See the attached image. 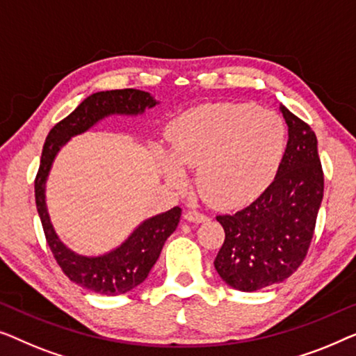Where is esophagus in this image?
I'll return each mask as SVG.
<instances>
[{
    "label": "esophagus",
    "mask_w": 356,
    "mask_h": 356,
    "mask_svg": "<svg viewBox=\"0 0 356 356\" xmlns=\"http://www.w3.org/2000/svg\"><path fill=\"white\" fill-rule=\"evenodd\" d=\"M185 219H187L188 222H204L208 219L207 214L200 213V211H187L185 213Z\"/></svg>",
    "instance_id": "34e87169"
}]
</instances>
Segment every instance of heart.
Listing matches in <instances>:
<instances>
[{
	"label": "heart",
	"instance_id": "b5f03b06",
	"mask_svg": "<svg viewBox=\"0 0 356 356\" xmlns=\"http://www.w3.org/2000/svg\"><path fill=\"white\" fill-rule=\"evenodd\" d=\"M164 176L184 184L182 171L197 169V187L216 207L257 198L276 172L285 126L276 113L254 104H200L169 127Z\"/></svg>",
	"mask_w": 356,
	"mask_h": 356
}]
</instances>
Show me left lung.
Masks as SVG:
<instances>
[{"label":"left lung","mask_w":356,"mask_h":356,"mask_svg":"<svg viewBox=\"0 0 356 356\" xmlns=\"http://www.w3.org/2000/svg\"><path fill=\"white\" fill-rule=\"evenodd\" d=\"M289 142L269 187L232 214H221L226 238L214 268L230 287L242 292L279 284L300 268L312 243L324 193L316 135L280 104Z\"/></svg>","instance_id":"left-lung-1"}]
</instances>
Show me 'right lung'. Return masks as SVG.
Segmentation results:
<instances>
[{
    "label": "right lung",
    "instance_id": "obj_1",
    "mask_svg": "<svg viewBox=\"0 0 356 356\" xmlns=\"http://www.w3.org/2000/svg\"><path fill=\"white\" fill-rule=\"evenodd\" d=\"M158 104L148 92L135 88L98 92L85 98L74 111L49 130L44 140L40 168L35 177V203L42 219L44 237L63 273L80 287L102 295H121L132 290L148 277L159 258L163 245L176 230L182 209L174 207L166 213L147 219L129 235L121 247L102 257H83L74 253L54 232L44 203V185L51 164L61 147L74 135L83 134L111 114L137 116Z\"/></svg>",
    "mask_w": 356,
    "mask_h": 356
}]
</instances>
